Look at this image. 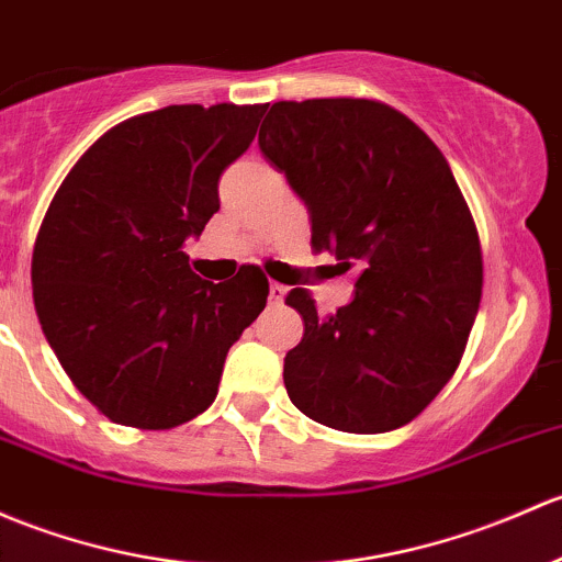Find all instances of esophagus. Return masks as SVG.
I'll return each mask as SVG.
<instances>
[{
  "label": "esophagus",
  "instance_id": "1",
  "mask_svg": "<svg viewBox=\"0 0 562 562\" xmlns=\"http://www.w3.org/2000/svg\"><path fill=\"white\" fill-rule=\"evenodd\" d=\"M288 288L280 285V282H269V299L271 304H282V299H285Z\"/></svg>",
  "mask_w": 562,
  "mask_h": 562
}]
</instances>
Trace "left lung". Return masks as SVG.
I'll use <instances>...</instances> for the list:
<instances>
[{"instance_id":"1","label":"left lung","mask_w":562,"mask_h":562,"mask_svg":"<svg viewBox=\"0 0 562 562\" xmlns=\"http://www.w3.org/2000/svg\"><path fill=\"white\" fill-rule=\"evenodd\" d=\"M258 145L310 212L312 247L358 271L334 315L288 293L304 317L288 395L347 434L401 428L450 382L482 299L480 236L450 164L409 117L369 99L271 104Z\"/></svg>"}]
</instances>
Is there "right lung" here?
Listing matches in <instances>:
<instances>
[{
  "instance_id": "1",
  "label": "right lung",
  "mask_w": 562,
  "mask_h": 562,
  "mask_svg": "<svg viewBox=\"0 0 562 562\" xmlns=\"http://www.w3.org/2000/svg\"><path fill=\"white\" fill-rule=\"evenodd\" d=\"M266 104H172L128 117L82 153L45 212L34 310L75 387L117 425L175 428L215 401L228 350L269 280L226 282L182 252L221 210L217 182L256 139Z\"/></svg>"
}]
</instances>
